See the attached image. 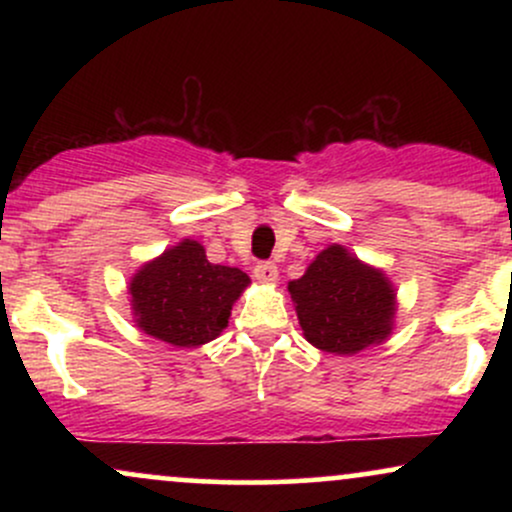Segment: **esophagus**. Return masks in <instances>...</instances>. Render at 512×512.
<instances>
[{
  "mask_svg": "<svg viewBox=\"0 0 512 512\" xmlns=\"http://www.w3.org/2000/svg\"><path fill=\"white\" fill-rule=\"evenodd\" d=\"M252 274H255V279L260 281V284H274V281L279 279V269H276L274 262H257Z\"/></svg>",
  "mask_w": 512,
  "mask_h": 512,
  "instance_id": "34e87169",
  "label": "esophagus"
}]
</instances>
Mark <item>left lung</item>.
<instances>
[{"mask_svg": "<svg viewBox=\"0 0 512 512\" xmlns=\"http://www.w3.org/2000/svg\"><path fill=\"white\" fill-rule=\"evenodd\" d=\"M289 293L305 339L327 354L351 356L390 337L397 310L390 279L342 245L322 250Z\"/></svg>", "mask_w": 512, "mask_h": 512, "instance_id": "left-lung-1", "label": "left lung"}]
</instances>
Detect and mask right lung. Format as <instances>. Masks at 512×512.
<instances>
[{
    "label": "right lung",
    "mask_w": 512,
    "mask_h": 512,
    "mask_svg": "<svg viewBox=\"0 0 512 512\" xmlns=\"http://www.w3.org/2000/svg\"><path fill=\"white\" fill-rule=\"evenodd\" d=\"M250 284L238 267L211 264L197 240H180L129 281L134 322L173 346H202L228 327L233 303Z\"/></svg>",
    "instance_id": "add662e5"
}]
</instances>
